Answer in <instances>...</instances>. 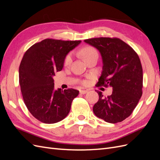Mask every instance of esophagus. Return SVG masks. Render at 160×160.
I'll return each mask as SVG.
<instances>
[{"instance_id": "obj_1", "label": "esophagus", "mask_w": 160, "mask_h": 160, "mask_svg": "<svg viewBox=\"0 0 160 160\" xmlns=\"http://www.w3.org/2000/svg\"><path fill=\"white\" fill-rule=\"evenodd\" d=\"M80 93L81 94H85L86 93H88V90H80Z\"/></svg>"}]
</instances>
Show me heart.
Returning <instances> with one entry per match:
<instances>
[{
  "instance_id": "obj_1",
  "label": "heart",
  "mask_w": 160,
  "mask_h": 160,
  "mask_svg": "<svg viewBox=\"0 0 160 160\" xmlns=\"http://www.w3.org/2000/svg\"><path fill=\"white\" fill-rule=\"evenodd\" d=\"M79 54L83 59L86 61L89 58L98 55V51H97L93 47L91 46H84L81 47L79 50ZM72 62V55L71 53L67 54L63 61V64L65 66H69L71 65Z\"/></svg>"
}]
</instances>
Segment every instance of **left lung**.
<instances>
[{"instance_id":"8db88e82","label":"left lung","mask_w":160,"mask_h":160,"mask_svg":"<svg viewBox=\"0 0 160 160\" xmlns=\"http://www.w3.org/2000/svg\"><path fill=\"white\" fill-rule=\"evenodd\" d=\"M84 41L98 49L102 57V73L97 87L111 86L112 94L99 99L93 113L105 122H121L132 113L142 95L143 69L137 52L118 38L99 37Z\"/></svg>"}]
</instances>
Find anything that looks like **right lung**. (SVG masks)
<instances>
[{
  "mask_svg": "<svg viewBox=\"0 0 160 160\" xmlns=\"http://www.w3.org/2000/svg\"><path fill=\"white\" fill-rule=\"evenodd\" d=\"M81 41L46 38L32 45L19 66V84L24 102L34 118L44 123H55L67 117L71 103L79 95L74 89H54L56 72Z\"/></svg>",
  "mask_w": 160,
  "mask_h": 160,
  "instance_id": "1",
  "label": "right lung"
}]
</instances>
